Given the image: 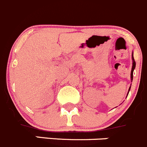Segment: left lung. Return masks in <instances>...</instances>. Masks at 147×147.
<instances>
[{"mask_svg":"<svg viewBox=\"0 0 147 147\" xmlns=\"http://www.w3.org/2000/svg\"><path fill=\"white\" fill-rule=\"evenodd\" d=\"M132 62H133V63H132V68H131V80H133V72H134V70L135 69V67H136V62H135V60L134 59V54L132 53ZM130 88H131V86L130 88H129V92H128V94H129V90H130ZM127 94V95H128Z\"/></svg>","mask_w":147,"mask_h":147,"instance_id":"obj_1","label":"left lung"}]
</instances>
